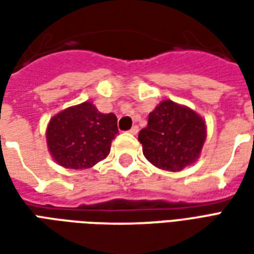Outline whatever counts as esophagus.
<instances>
[{
  "label": "esophagus",
  "mask_w": 254,
  "mask_h": 254,
  "mask_svg": "<svg viewBox=\"0 0 254 254\" xmlns=\"http://www.w3.org/2000/svg\"><path fill=\"white\" fill-rule=\"evenodd\" d=\"M129 133H130V134H137V133H138V127H136V125H134V127H133L132 129L129 130Z\"/></svg>",
  "instance_id": "34e87169"
}]
</instances>
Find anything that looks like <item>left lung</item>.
Returning <instances> with one entry per match:
<instances>
[{
	"label": "left lung",
	"mask_w": 254,
	"mask_h": 254,
	"mask_svg": "<svg viewBox=\"0 0 254 254\" xmlns=\"http://www.w3.org/2000/svg\"><path fill=\"white\" fill-rule=\"evenodd\" d=\"M207 138L205 121L196 111L173 100H162L138 133L143 154L155 167L181 171L193 165Z\"/></svg>",
	"instance_id": "8db88e82"
}]
</instances>
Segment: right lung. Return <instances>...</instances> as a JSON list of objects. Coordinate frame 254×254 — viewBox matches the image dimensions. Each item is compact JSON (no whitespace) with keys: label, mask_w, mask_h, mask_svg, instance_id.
I'll list each match as a JSON object with an SVG mask.
<instances>
[{"label":"right lung","mask_w":254,"mask_h":254,"mask_svg":"<svg viewBox=\"0 0 254 254\" xmlns=\"http://www.w3.org/2000/svg\"><path fill=\"white\" fill-rule=\"evenodd\" d=\"M117 134L116 114H103L92 102H84L53 117L46 129V143L56 163L83 170L110 154Z\"/></svg>","instance_id":"add662e5"}]
</instances>
